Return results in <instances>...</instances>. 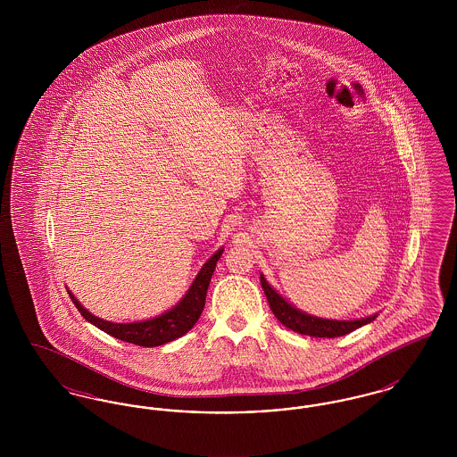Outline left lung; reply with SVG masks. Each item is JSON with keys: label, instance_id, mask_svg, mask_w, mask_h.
<instances>
[{"label": "left lung", "instance_id": "obj_1", "mask_svg": "<svg viewBox=\"0 0 457 457\" xmlns=\"http://www.w3.org/2000/svg\"><path fill=\"white\" fill-rule=\"evenodd\" d=\"M262 287L263 293L267 296L269 306L272 310V313L276 315V319L283 324V326L300 332L304 336H312V337H339L353 332L358 327L365 326L371 320H375L377 315L371 317H365L360 320H327V319H319V317H312L306 315L303 312L296 310L295 306L287 303L283 300V296H279L269 283L261 276Z\"/></svg>", "mask_w": 457, "mask_h": 457}]
</instances>
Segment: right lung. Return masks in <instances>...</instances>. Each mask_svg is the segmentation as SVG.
I'll return each instance as SVG.
<instances>
[{
	"instance_id": "right-lung-1",
	"label": "right lung",
	"mask_w": 457,
	"mask_h": 457,
	"mask_svg": "<svg viewBox=\"0 0 457 457\" xmlns=\"http://www.w3.org/2000/svg\"><path fill=\"white\" fill-rule=\"evenodd\" d=\"M220 255H222V248L204 263V267L200 269L195 281L188 289V293L185 295V298L176 304L173 310L162 313L161 317H155L153 320L133 322V324H112L108 320L94 317L82 304L79 303V300L71 293H68V295H70L73 304L79 308V312L82 313V317L90 324L104 330L109 336L121 339L125 343H130V345L144 346V348L161 346V345L171 343L174 339L181 337L183 334H187L192 327L195 326L196 320L205 306L207 289H209L211 278L214 274V269H216V263L220 259Z\"/></svg>"
}]
</instances>
